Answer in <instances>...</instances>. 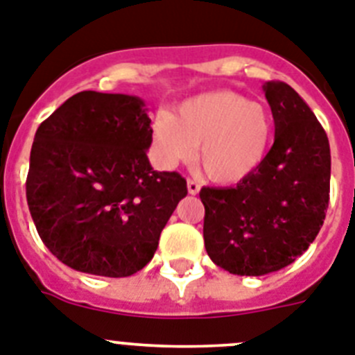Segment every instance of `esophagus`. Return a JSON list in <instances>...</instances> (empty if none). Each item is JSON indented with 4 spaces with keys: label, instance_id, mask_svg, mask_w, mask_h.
Masks as SVG:
<instances>
[{
    "label": "esophagus",
    "instance_id": "esophagus-1",
    "mask_svg": "<svg viewBox=\"0 0 355 355\" xmlns=\"http://www.w3.org/2000/svg\"><path fill=\"white\" fill-rule=\"evenodd\" d=\"M200 189H201V185H200V182H196V180H187V191H189V194H198L200 193Z\"/></svg>",
    "mask_w": 355,
    "mask_h": 355
}]
</instances>
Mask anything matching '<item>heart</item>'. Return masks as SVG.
I'll return each instance as SVG.
<instances>
[{"mask_svg": "<svg viewBox=\"0 0 355 355\" xmlns=\"http://www.w3.org/2000/svg\"><path fill=\"white\" fill-rule=\"evenodd\" d=\"M155 152L166 166L196 155L216 184H237L260 168L272 139V116L260 102L233 92L187 98L177 114L159 113L152 123Z\"/></svg>", "mask_w": 355, "mask_h": 355, "instance_id": "heart-1", "label": "heart"}]
</instances>
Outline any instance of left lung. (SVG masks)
Wrapping results in <instances>:
<instances>
[{
    "label": "left lung",
    "mask_w": 355,
    "mask_h": 355,
    "mask_svg": "<svg viewBox=\"0 0 355 355\" xmlns=\"http://www.w3.org/2000/svg\"><path fill=\"white\" fill-rule=\"evenodd\" d=\"M274 145L235 187H203V239L210 260L237 276H263L293 263L324 225L331 150L324 127L292 86L263 85Z\"/></svg>",
    "instance_id": "left-lung-1"
}]
</instances>
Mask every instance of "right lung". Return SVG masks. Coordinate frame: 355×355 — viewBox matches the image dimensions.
<instances>
[{
	"mask_svg": "<svg viewBox=\"0 0 355 355\" xmlns=\"http://www.w3.org/2000/svg\"><path fill=\"white\" fill-rule=\"evenodd\" d=\"M152 120L139 97L79 92L35 134L26 200L51 253L79 272L125 277L154 258L187 194L177 171H155Z\"/></svg>",
	"mask_w": 355,
	"mask_h": 355,
	"instance_id": "add662e5",
	"label": "right lung"
}]
</instances>
